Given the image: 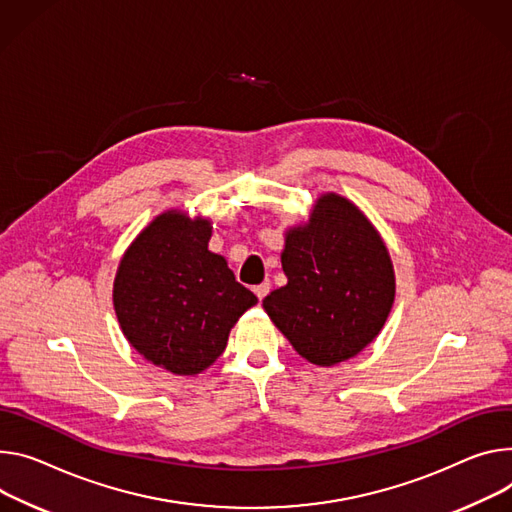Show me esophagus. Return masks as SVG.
Wrapping results in <instances>:
<instances>
[{"label": "esophagus", "instance_id": "obj_1", "mask_svg": "<svg viewBox=\"0 0 512 512\" xmlns=\"http://www.w3.org/2000/svg\"><path fill=\"white\" fill-rule=\"evenodd\" d=\"M269 290H271V286H269L267 282H263V284H259V286H255V288H253V292H255V296L259 298V302L269 294Z\"/></svg>", "mask_w": 512, "mask_h": 512}]
</instances>
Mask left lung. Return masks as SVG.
Listing matches in <instances>:
<instances>
[{
    "label": "left lung",
    "instance_id": "left-lung-1",
    "mask_svg": "<svg viewBox=\"0 0 512 512\" xmlns=\"http://www.w3.org/2000/svg\"><path fill=\"white\" fill-rule=\"evenodd\" d=\"M288 284L263 300L271 322L306 361L331 367L374 341L394 304L390 251L371 220L327 192L306 222L286 228Z\"/></svg>",
    "mask_w": 512,
    "mask_h": 512
}]
</instances>
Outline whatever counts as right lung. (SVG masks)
I'll return each instance as SVG.
<instances>
[{
    "mask_svg": "<svg viewBox=\"0 0 512 512\" xmlns=\"http://www.w3.org/2000/svg\"><path fill=\"white\" fill-rule=\"evenodd\" d=\"M212 220L167 210L124 251L114 310L128 343L175 376H198L226 349L230 329L257 304L226 259L208 249Z\"/></svg>",
    "mask_w": 512,
    "mask_h": 512,
    "instance_id": "obj_1",
    "label": "right lung"
}]
</instances>
